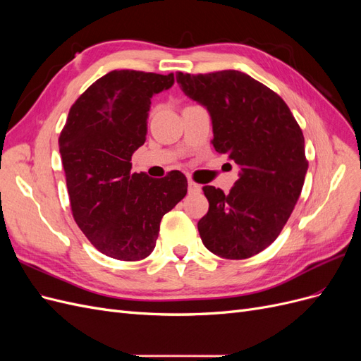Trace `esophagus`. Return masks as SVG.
<instances>
[{
	"label": "esophagus",
	"mask_w": 361,
	"mask_h": 361,
	"mask_svg": "<svg viewBox=\"0 0 361 361\" xmlns=\"http://www.w3.org/2000/svg\"><path fill=\"white\" fill-rule=\"evenodd\" d=\"M188 190H190V192H200L202 191V187L199 183H195V182H192V180H190L188 182Z\"/></svg>",
	"instance_id": "34e87169"
}]
</instances>
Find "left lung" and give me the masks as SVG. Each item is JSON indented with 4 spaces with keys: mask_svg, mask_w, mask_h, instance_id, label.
Returning <instances> with one entry per match:
<instances>
[{
    "mask_svg": "<svg viewBox=\"0 0 361 361\" xmlns=\"http://www.w3.org/2000/svg\"><path fill=\"white\" fill-rule=\"evenodd\" d=\"M176 81L209 111L215 150L241 169L227 194L203 187L202 241L224 259L255 256L276 241L301 194L309 167L302 130L286 102L244 72H178Z\"/></svg>",
    "mask_w": 361,
    "mask_h": 361,
    "instance_id": "8db88e82",
    "label": "left lung"
}]
</instances>
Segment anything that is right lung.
Wrapping results in <instances>:
<instances>
[{
	"mask_svg": "<svg viewBox=\"0 0 361 361\" xmlns=\"http://www.w3.org/2000/svg\"><path fill=\"white\" fill-rule=\"evenodd\" d=\"M173 82V73L108 72L75 101L60 134L73 220L108 257H147L162 216L187 194L178 170L161 179L130 171L133 154L146 141L150 97Z\"/></svg>",
	"mask_w": 361,
	"mask_h": 361,
	"instance_id": "1",
	"label": "right lung"
}]
</instances>
